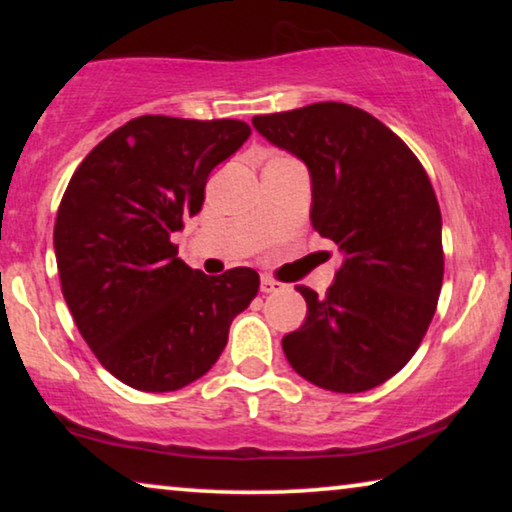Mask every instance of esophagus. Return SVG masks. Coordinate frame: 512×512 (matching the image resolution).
<instances>
[{"instance_id": "obj_1", "label": "esophagus", "mask_w": 512, "mask_h": 512, "mask_svg": "<svg viewBox=\"0 0 512 512\" xmlns=\"http://www.w3.org/2000/svg\"><path fill=\"white\" fill-rule=\"evenodd\" d=\"M279 289H282V284L275 282V279H272V277H261V291L263 293H275Z\"/></svg>"}]
</instances>
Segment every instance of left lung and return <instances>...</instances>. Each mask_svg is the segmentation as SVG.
<instances>
[{"label": "left lung", "instance_id": "left-lung-1", "mask_svg": "<svg viewBox=\"0 0 512 512\" xmlns=\"http://www.w3.org/2000/svg\"><path fill=\"white\" fill-rule=\"evenodd\" d=\"M251 125L307 165L310 221L342 256L326 296L298 286L307 317L284 335L286 359L321 389H373L412 359L438 305L443 219L431 181L401 137L352 104H307Z\"/></svg>", "mask_w": 512, "mask_h": 512}]
</instances>
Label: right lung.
<instances>
[{
	"mask_svg": "<svg viewBox=\"0 0 512 512\" xmlns=\"http://www.w3.org/2000/svg\"><path fill=\"white\" fill-rule=\"evenodd\" d=\"M249 135L233 118L139 116L69 179L53 230L62 296L97 361L132 389L160 394L205 375L256 298V270L205 275L170 242Z\"/></svg>",
	"mask_w": 512,
	"mask_h": 512,
	"instance_id": "add662e5",
	"label": "right lung"
}]
</instances>
